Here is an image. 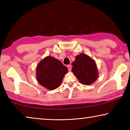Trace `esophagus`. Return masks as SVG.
I'll return each mask as SVG.
<instances>
[{
	"instance_id": "1",
	"label": "esophagus",
	"mask_w": 130,
	"mask_h": 130,
	"mask_svg": "<svg viewBox=\"0 0 130 130\" xmlns=\"http://www.w3.org/2000/svg\"><path fill=\"white\" fill-rule=\"evenodd\" d=\"M67 68H68V70H69V72L71 71V69H72L71 65H68L67 66Z\"/></svg>"
}]
</instances>
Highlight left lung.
I'll use <instances>...</instances> for the list:
<instances>
[{"label":"left lung","instance_id":"obj_1","mask_svg":"<svg viewBox=\"0 0 130 130\" xmlns=\"http://www.w3.org/2000/svg\"><path fill=\"white\" fill-rule=\"evenodd\" d=\"M72 65V72L83 84L90 85L98 78V71L95 62L85 54L77 56Z\"/></svg>","mask_w":130,"mask_h":130}]
</instances>
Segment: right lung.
<instances>
[{
    "label": "right lung",
    "mask_w": 130,
    "mask_h": 130,
    "mask_svg": "<svg viewBox=\"0 0 130 130\" xmlns=\"http://www.w3.org/2000/svg\"><path fill=\"white\" fill-rule=\"evenodd\" d=\"M36 71L38 83L46 88L54 90L60 86L68 70L60 61L48 56L39 63Z\"/></svg>",
    "instance_id": "1"
}]
</instances>
